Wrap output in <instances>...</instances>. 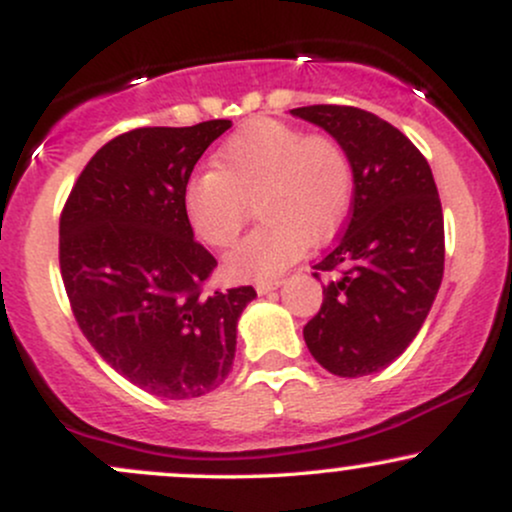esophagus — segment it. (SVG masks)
Masks as SVG:
<instances>
[{
	"label": "esophagus",
	"mask_w": 512,
	"mask_h": 512,
	"mask_svg": "<svg viewBox=\"0 0 512 512\" xmlns=\"http://www.w3.org/2000/svg\"><path fill=\"white\" fill-rule=\"evenodd\" d=\"M279 286H284V279L260 281V284H257V293H260V296H264V293H272V291L279 289Z\"/></svg>",
	"instance_id": "obj_1"
}]
</instances>
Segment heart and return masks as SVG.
Listing matches in <instances>:
<instances>
[{"mask_svg":"<svg viewBox=\"0 0 512 512\" xmlns=\"http://www.w3.org/2000/svg\"><path fill=\"white\" fill-rule=\"evenodd\" d=\"M351 195L349 156L332 137L262 117L219 146L214 170L185 182L182 209L204 243L228 248L257 199L264 221L228 252L226 272L236 281H272L301 260L310 240L334 236Z\"/></svg>","mask_w":512,"mask_h":512,"instance_id":"obj_1","label":"heart"}]
</instances>
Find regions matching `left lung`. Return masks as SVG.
<instances>
[{
  "mask_svg": "<svg viewBox=\"0 0 512 512\" xmlns=\"http://www.w3.org/2000/svg\"><path fill=\"white\" fill-rule=\"evenodd\" d=\"M349 156L354 202L344 236L315 264L337 272L303 339L322 368L361 378L397 361L431 313L443 281L445 231L438 187L421 151L368 110L293 108ZM317 276V274H315Z\"/></svg>",
  "mask_w": 512,
  "mask_h": 512,
  "instance_id": "8db88e82",
  "label": "left lung"
}]
</instances>
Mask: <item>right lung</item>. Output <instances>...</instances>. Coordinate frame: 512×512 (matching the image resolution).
Masks as SVG:
<instances>
[{
	"mask_svg": "<svg viewBox=\"0 0 512 512\" xmlns=\"http://www.w3.org/2000/svg\"><path fill=\"white\" fill-rule=\"evenodd\" d=\"M231 120L142 127L96 151L60 219L64 289L84 337L149 395L216 390L236 358L252 286L204 293L216 260L195 240L182 190Z\"/></svg>",
	"mask_w": 512,
	"mask_h": 512,
	"instance_id": "obj_1",
	"label": "right lung"
}]
</instances>
